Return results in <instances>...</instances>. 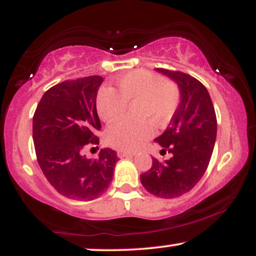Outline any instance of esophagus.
<instances>
[{
	"label": "esophagus",
	"instance_id": "34e87169",
	"mask_svg": "<svg viewBox=\"0 0 256 256\" xmlns=\"http://www.w3.org/2000/svg\"><path fill=\"white\" fill-rule=\"evenodd\" d=\"M116 154H118V156L120 158H132L134 155V154H132V152H122V150H118V152H116Z\"/></svg>",
	"mask_w": 256,
	"mask_h": 256
}]
</instances>
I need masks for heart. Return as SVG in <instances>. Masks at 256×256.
Here are the masks:
<instances>
[{
  "label": "heart",
  "instance_id": "heart-1",
  "mask_svg": "<svg viewBox=\"0 0 256 256\" xmlns=\"http://www.w3.org/2000/svg\"><path fill=\"white\" fill-rule=\"evenodd\" d=\"M180 102V91L172 82L146 70L128 73L116 82V90L100 91L96 110L104 122L122 118L126 108L134 104V116L140 122H116L104 132L106 142L122 150L138 149L154 136L152 122L162 125L172 118Z\"/></svg>",
  "mask_w": 256,
  "mask_h": 256
}]
</instances>
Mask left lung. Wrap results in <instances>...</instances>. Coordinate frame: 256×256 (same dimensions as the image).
Listing matches in <instances>:
<instances>
[{"instance_id":"8db88e82","label":"left lung","mask_w":256,"mask_h":256,"mask_svg":"<svg viewBox=\"0 0 256 256\" xmlns=\"http://www.w3.org/2000/svg\"><path fill=\"white\" fill-rule=\"evenodd\" d=\"M156 71L177 82L182 98L165 132L155 140L162 146L161 152H171L172 158L164 162L152 158L140 182L154 196L173 198L189 192L204 174L216 143V116L201 82L180 71Z\"/></svg>"}]
</instances>
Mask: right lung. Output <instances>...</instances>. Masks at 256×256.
<instances>
[{
    "mask_svg": "<svg viewBox=\"0 0 256 256\" xmlns=\"http://www.w3.org/2000/svg\"><path fill=\"white\" fill-rule=\"evenodd\" d=\"M100 76L68 79L46 90L34 114L32 137L38 165L52 186L67 198L90 201L113 179L116 152L101 149L95 160L84 154L98 144L101 130L96 96Z\"/></svg>",
    "mask_w": 256,
    "mask_h": 256,
    "instance_id": "1",
    "label": "right lung"
}]
</instances>
